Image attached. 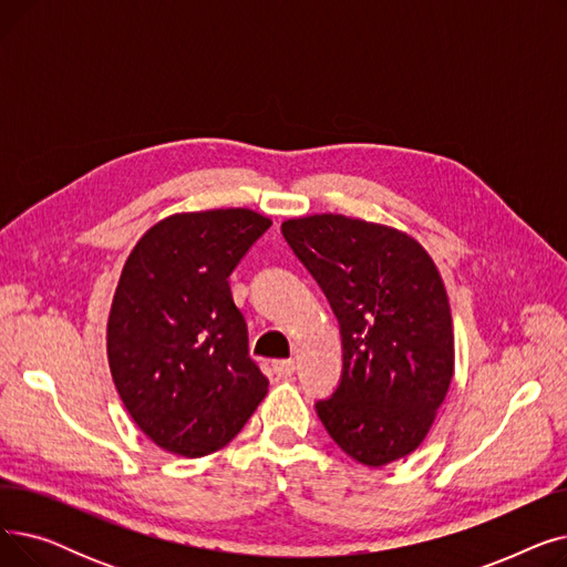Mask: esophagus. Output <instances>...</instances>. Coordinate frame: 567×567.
<instances>
[{
	"label": "esophagus",
	"mask_w": 567,
	"mask_h": 567,
	"mask_svg": "<svg viewBox=\"0 0 567 567\" xmlns=\"http://www.w3.org/2000/svg\"><path fill=\"white\" fill-rule=\"evenodd\" d=\"M293 368H296L293 361H274V365H271V370L278 379H289L293 374Z\"/></svg>",
	"instance_id": "obj_1"
}]
</instances>
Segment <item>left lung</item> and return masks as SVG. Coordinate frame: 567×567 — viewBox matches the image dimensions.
I'll list each match as a JSON object with an SVG mask.
<instances>
[{
  "label": "left lung",
  "mask_w": 567,
  "mask_h": 567,
  "mask_svg": "<svg viewBox=\"0 0 567 567\" xmlns=\"http://www.w3.org/2000/svg\"><path fill=\"white\" fill-rule=\"evenodd\" d=\"M282 234L340 321L342 379L317 402L326 432L365 466L411 455L455 374L451 303L434 259L402 229L340 214L285 220Z\"/></svg>",
  "instance_id": "8db88e82"
}]
</instances>
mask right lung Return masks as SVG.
<instances>
[{"instance_id": "obj_1", "label": "right lung", "mask_w": 567, "mask_h": 567, "mask_svg": "<svg viewBox=\"0 0 567 567\" xmlns=\"http://www.w3.org/2000/svg\"><path fill=\"white\" fill-rule=\"evenodd\" d=\"M268 227L241 206L174 214L142 234L122 268L110 372L131 419L167 453L220 451L268 393L227 282Z\"/></svg>"}]
</instances>
